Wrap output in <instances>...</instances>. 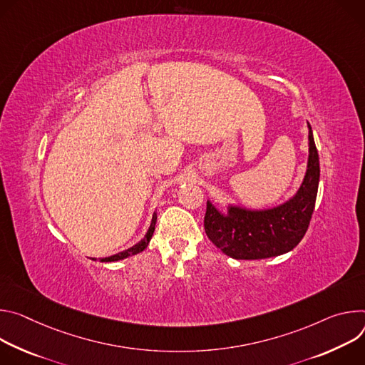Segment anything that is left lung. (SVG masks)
Listing matches in <instances>:
<instances>
[{
    "mask_svg": "<svg viewBox=\"0 0 365 365\" xmlns=\"http://www.w3.org/2000/svg\"><path fill=\"white\" fill-rule=\"evenodd\" d=\"M309 128V158L304 178L293 197L275 207L248 209L227 205L226 213L207 200L205 229L209 239L233 259H264L290 252L303 239L316 203L320 167Z\"/></svg>",
    "mask_w": 365,
    "mask_h": 365,
    "instance_id": "left-lung-1",
    "label": "left lung"
}]
</instances>
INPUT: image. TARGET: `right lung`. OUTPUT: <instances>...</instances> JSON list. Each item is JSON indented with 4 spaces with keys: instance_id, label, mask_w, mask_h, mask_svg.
Wrapping results in <instances>:
<instances>
[{
    "instance_id": "1",
    "label": "right lung",
    "mask_w": 365,
    "mask_h": 365,
    "mask_svg": "<svg viewBox=\"0 0 365 365\" xmlns=\"http://www.w3.org/2000/svg\"><path fill=\"white\" fill-rule=\"evenodd\" d=\"M155 225H156V213H153L152 216V220H150V226L146 232V235L143 236V239H140L136 245H133L132 248H128L125 251H121L115 255H111V257H107V258H101V262H115V261H120V259H126L129 257H133L136 254H140L142 251H145L149 245V242L152 239V235H153V230H155Z\"/></svg>"
}]
</instances>
